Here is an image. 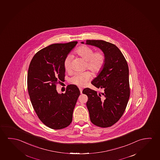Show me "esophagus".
Returning <instances> with one entry per match:
<instances>
[{
    "instance_id": "34e87169",
    "label": "esophagus",
    "mask_w": 160,
    "mask_h": 160,
    "mask_svg": "<svg viewBox=\"0 0 160 160\" xmlns=\"http://www.w3.org/2000/svg\"><path fill=\"white\" fill-rule=\"evenodd\" d=\"M79 90H80V93H82V89L81 88H79Z\"/></svg>"
}]
</instances>
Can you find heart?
I'll return each instance as SVG.
<instances>
[{
    "label": "heart",
    "mask_w": 160,
    "mask_h": 160,
    "mask_svg": "<svg viewBox=\"0 0 160 160\" xmlns=\"http://www.w3.org/2000/svg\"><path fill=\"white\" fill-rule=\"evenodd\" d=\"M76 52L82 59L86 62V67L94 73L101 71L105 63V55L102 52H94L93 50L86 45L79 47ZM71 56H67L64 60V68L69 71L71 65ZM92 74L89 71L79 72L73 75L70 79L72 84L78 86H84L91 79Z\"/></svg>",
    "instance_id": "b5f03b06"
}]
</instances>
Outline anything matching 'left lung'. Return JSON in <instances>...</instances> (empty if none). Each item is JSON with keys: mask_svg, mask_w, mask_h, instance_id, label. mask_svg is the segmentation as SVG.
Returning <instances> with one entry per match:
<instances>
[{"mask_svg": "<svg viewBox=\"0 0 160 160\" xmlns=\"http://www.w3.org/2000/svg\"><path fill=\"white\" fill-rule=\"evenodd\" d=\"M85 44L98 48L105 55L103 68L91 81L93 86L102 89V92L98 93L86 88L82 93L88 97L86 106L91 122L101 128H108L119 120L129 99L128 63L115 45L99 40H88Z\"/></svg>", "mask_w": 160, "mask_h": 160, "instance_id": "obj_1", "label": "left lung"}]
</instances>
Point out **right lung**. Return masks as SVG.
Returning a JSON list of instances; mask_svg holds the SVG:
<instances>
[{
    "label": "right lung",
    "instance_id": "right-lung-1",
    "mask_svg": "<svg viewBox=\"0 0 160 160\" xmlns=\"http://www.w3.org/2000/svg\"><path fill=\"white\" fill-rule=\"evenodd\" d=\"M78 42L54 44L43 48L32 58L28 72V90L37 115L44 125L60 130L71 123L72 113L80 94L75 85L65 93L58 92L56 86L64 80V62Z\"/></svg>",
    "mask_w": 160,
    "mask_h": 160
}]
</instances>
